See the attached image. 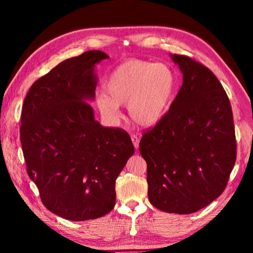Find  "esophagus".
I'll return each instance as SVG.
<instances>
[{"mask_svg": "<svg viewBox=\"0 0 253 253\" xmlns=\"http://www.w3.org/2000/svg\"><path fill=\"white\" fill-rule=\"evenodd\" d=\"M131 140H132V144H134L135 148H138L139 146V138L137 135H131Z\"/></svg>", "mask_w": 253, "mask_h": 253, "instance_id": "1", "label": "esophagus"}]
</instances>
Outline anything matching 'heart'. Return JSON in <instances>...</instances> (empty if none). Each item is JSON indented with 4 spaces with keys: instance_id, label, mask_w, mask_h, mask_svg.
<instances>
[{
    "instance_id": "b5f03b06",
    "label": "heart",
    "mask_w": 253,
    "mask_h": 253,
    "mask_svg": "<svg viewBox=\"0 0 253 253\" xmlns=\"http://www.w3.org/2000/svg\"><path fill=\"white\" fill-rule=\"evenodd\" d=\"M176 88L177 77L169 66L130 59L109 75L97 105L108 118L117 117L119 105H127L132 122L152 126L169 110Z\"/></svg>"
}]
</instances>
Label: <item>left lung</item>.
Returning a JSON list of instances; mask_svg holds the SVG:
<instances>
[{"label":"left lung","instance_id":"obj_1","mask_svg":"<svg viewBox=\"0 0 253 253\" xmlns=\"http://www.w3.org/2000/svg\"><path fill=\"white\" fill-rule=\"evenodd\" d=\"M183 84L169 109L144 131L148 199L169 213L190 214L223 193L237 160L229 97L213 72L187 55L173 54Z\"/></svg>","mask_w":253,"mask_h":253}]
</instances>
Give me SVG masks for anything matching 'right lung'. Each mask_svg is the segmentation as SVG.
<instances>
[{
  "label": "right lung",
  "instance_id": "obj_1",
  "mask_svg": "<svg viewBox=\"0 0 253 253\" xmlns=\"http://www.w3.org/2000/svg\"><path fill=\"white\" fill-rule=\"evenodd\" d=\"M101 51L67 59L38 79L25 96L20 139L27 172L44 207L70 221L93 220L115 207V183L132 154L122 128L95 121L93 68Z\"/></svg>",
  "mask_w": 253,
  "mask_h": 253
}]
</instances>
